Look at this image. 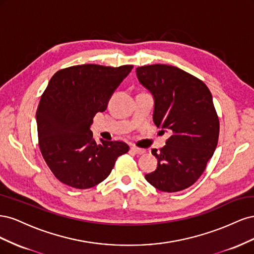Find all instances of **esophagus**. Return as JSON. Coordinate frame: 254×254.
<instances>
[{"instance_id":"34e87169","label":"esophagus","mask_w":254,"mask_h":254,"mask_svg":"<svg viewBox=\"0 0 254 254\" xmlns=\"http://www.w3.org/2000/svg\"><path fill=\"white\" fill-rule=\"evenodd\" d=\"M130 150H131L132 152L136 153V155H144L145 153V149H142V148H139V147H135V146H133V147L130 148Z\"/></svg>"}]
</instances>
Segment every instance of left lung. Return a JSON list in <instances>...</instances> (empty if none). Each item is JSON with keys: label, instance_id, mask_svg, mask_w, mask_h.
Instances as JSON below:
<instances>
[{"label": "left lung", "instance_id": "left-lung-1", "mask_svg": "<svg viewBox=\"0 0 254 254\" xmlns=\"http://www.w3.org/2000/svg\"><path fill=\"white\" fill-rule=\"evenodd\" d=\"M137 79L155 102L153 122L172 135L151 153L155 172L145 175L152 187L174 193L190 188L205 170L219 135V120L204 82L179 67L151 64L136 67Z\"/></svg>", "mask_w": 254, "mask_h": 254}]
</instances>
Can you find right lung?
<instances>
[{
  "label": "right lung",
  "instance_id": "obj_1",
  "mask_svg": "<svg viewBox=\"0 0 254 254\" xmlns=\"http://www.w3.org/2000/svg\"><path fill=\"white\" fill-rule=\"evenodd\" d=\"M132 67L81 64L63 68L51 78L36 119L43 159L60 182L80 190L93 188L129 150L124 142L96 143L90 126Z\"/></svg>",
  "mask_w": 254,
  "mask_h": 254
}]
</instances>
